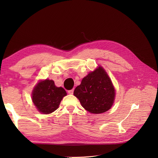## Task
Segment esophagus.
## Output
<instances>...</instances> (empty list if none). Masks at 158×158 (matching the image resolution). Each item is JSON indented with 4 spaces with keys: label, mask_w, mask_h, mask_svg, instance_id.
<instances>
[{
    "label": "esophagus",
    "mask_w": 158,
    "mask_h": 158,
    "mask_svg": "<svg viewBox=\"0 0 158 158\" xmlns=\"http://www.w3.org/2000/svg\"><path fill=\"white\" fill-rule=\"evenodd\" d=\"M73 92H74V89H70V90H69V91H68V93H69V94H73Z\"/></svg>",
    "instance_id": "34e87169"
}]
</instances>
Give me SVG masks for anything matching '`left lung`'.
I'll return each instance as SVG.
<instances>
[{"mask_svg":"<svg viewBox=\"0 0 158 158\" xmlns=\"http://www.w3.org/2000/svg\"><path fill=\"white\" fill-rule=\"evenodd\" d=\"M82 106L88 111L100 114L113 106L115 91L111 79L102 66L84 77L74 91Z\"/></svg>","mask_w":158,"mask_h":158,"instance_id":"1","label":"left lung"}]
</instances>
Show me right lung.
<instances>
[{"mask_svg": "<svg viewBox=\"0 0 158 158\" xmlns=\"http://www.w3.org/2000/svg\"><path fill=\"white\" fill-rule=\"evenodd\" d=\"M66 92L62 87H56L53 80L40 81L32 92V101L40 113L49 114L59 108Z\"/></svg>", "mask_w": 158, "mask_h": 158, "instance_id": "right-lung-1", "label": "right lung"}]
</instances>
